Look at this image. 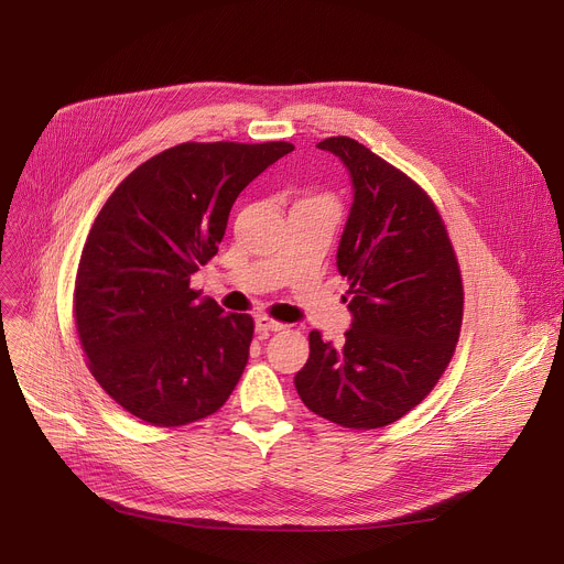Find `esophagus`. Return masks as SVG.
Masks as SVG:
<instances>
[{"label": "esophagus", "instance_id": "34e87169", "mask_svg": "<svg viewBox=\"0 0 564 564\" xmlns=\"http://www.w3.org/2000/svg\"><path fill=\"white\" fill-rule=\"evenodd\" d=\"M283 328H285V324H279V321H274L270 316H257V333H261V335L279 333Z\"/></svg>", "mask_w": 564, "mask_h": 564}]
</instances>
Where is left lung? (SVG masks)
<instances>
[{
    "label": "left lung",
    "mask_w": 564,
    "mask_h": 564,
    "mask_svg": "<svg viewBox=\"0 0 564 564\" xmlns=\"http://www.w3.org/2000/svg\"><path fill=\"white\" fill-rule=\"evenodd\" d=\"M344 160L355 200L337 268L352 328L337 346L310 333L294 386L303 404L344 429H381L413 411L459 339L464 288L446 225L404 172L348 135L316 144Z\"/></svg>",
    "instance_id": "left-lung-1"
}]
</instances>
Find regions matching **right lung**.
Returning a JSON list of instances; mask_svg holds the SVG:
<instances>
[{
  "label": "right lung",
  "instance_id": "1",
  "mask_svg": "<svg viewBox=\"0 0 564 564\" xmlns=\"http://www.w3.org/2000/svg\"><path fill=\"white\" fill-rule=\"evenodd\" d=\"M292 149L176 144L135 167L96 216L75 274V330L96 381L133 417L185 426L236 388L254 318L198 301L189 281L216 257L238 194Z\"/></svg>",
  "mask_w": 564,
  "mask_h": 564
}]
</instances>
